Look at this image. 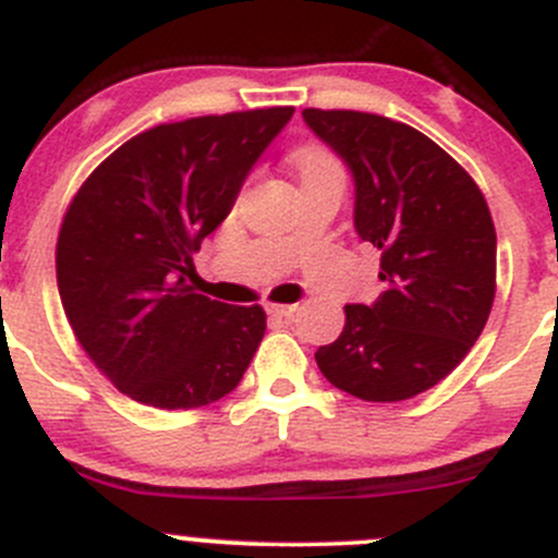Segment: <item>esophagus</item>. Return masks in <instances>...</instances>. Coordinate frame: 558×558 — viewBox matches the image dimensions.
I'll return each instance as SVG.
<instances>
[{
    "label": "esophagus",
    "mask_w": 558,
    "mask_h": 558,
    "mask_svg": "<svg viewBox=\"0 0 558 558\" xmlns=\"http://www.w3.org/2000/svg\"><path fill=\"white\" fill-rule=\"evenodd\" d=\"M300 311V305H269L267 313L272 315V318H283V320H291Z\"/></svg>",
    "instance_id": "1"
}]
</instances>
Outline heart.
<instances>
[{
	"instance_id": "1",
	"label": "heart",
	"mask_w": 558,
	"mask_h": 558,
	"mask_svg": "<svg viewBox=\"0 0 558 558\" xmlns=\"http://www.w3.org/2000/svg\"><path fill=\"white\" fill-rule=\"evenodd\" d=\"M294 161V170L300 174L302 189H311V185L326 183V180H345V170H342L340 159L331 148H326L324 143H305L291 154Z\"/></svg>"
}]
</instances>
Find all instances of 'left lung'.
Segmentation results:
<instances>
[{
  "label": "left lung",
  "mask_w": 558,
  "mask_h": 558,
  "mask_svg": "<svg viewBox=\"0 0 558 558\" xmlns=\"http://www.w3.org/2000/svg\"><path fill=\"white\" fill-rule=\"evenodd\" d=\"M307 126L356 180L359 238L380 251L375 305H345L318 348L324 378L364 402H402L459 367L497 294V232L486 196L435 140L359 110L307 107Z\"/></svg>",
  "instance_id": "8db88e82"
}]
</instances>
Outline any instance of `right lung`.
<instances>
[{"mask_svg": "<svg viewBox=\"0 0 558 558\" xmlns=\"http://www.w3.org/2000/svg\"><path fill=\"white\" fill-rule=\"evenodd\" d=\"M291 116L262 107L159 123L72 196L56 243L61 305L94 367L134 402L191 410L243 380L267 313L196 294L185 278Z\"/></svg>", "mask_w": 558, "mask_h": 558, "instance_id": "add662e5", "label": "right lung"}]
</instances>
